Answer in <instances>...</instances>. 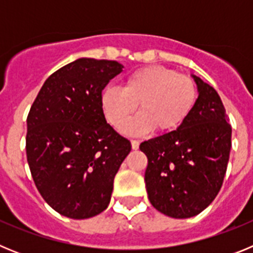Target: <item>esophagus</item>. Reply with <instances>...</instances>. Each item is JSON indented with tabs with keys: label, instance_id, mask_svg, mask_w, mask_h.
<instances>
[{
	"label": "esophagus",
	"instance_id": "obj_1",
	"mask_svg": "<svg viewBox=\"0 0 253 253\" xmlns=\"http://www.w3.org/2000/svg\"><path fill=\"white\" fill-rule=\"evenodd\" d=\"M130 143H131V148H133L134 151L139 148V142H138V140H131Z\"/></svg>",
	"mask_w": 253,
	"mask_h": 253
}]
</instances>
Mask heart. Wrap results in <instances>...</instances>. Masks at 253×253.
Here are the masks:
<instances>
[{
	"mask_svg": "<svg viewBox=\"0 0 253 253\" xmlns=\"http://www.w3.org/2000/svg\"><path fill=\"white\" fill-rule=\"evenodd\" d=\"M196 100L198 86L193 78L167 67L148 66L130 73L123 88H105L100 106L106 122L120 130L139 105L140 114L123 129L125 134L143 135L153 129L169 134L184 124Z\"/></svg>",
	"mask_w": 253,
	"mask_h": 253,
	"instance_id": "b5f03b06",
	"label": "heart"
}]
</instances>
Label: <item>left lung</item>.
Listing matches in <instances>:
<instances>
[{
	"label": "left lung",
	"instance_id": "left-lung-1",
	"mask_svg": "<svg viewBox=\"0 0 253 253\" xmlns=\"http://www.w3.org/2000/svg\"><path fill=\"white\" fill-rule=\"evenodd\" d=\"M191 77L199 95L189 118L175 131L139 146L148 158L144 181L149 202L176 219L198 215L215 199L232 147V128L218 92Z\"/></svg>",
	"mask_w": 253,
	"mask_h": 253
}]
</instances>
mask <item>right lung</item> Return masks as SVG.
Here are the masks:
<instances>
[{"instance_id":"obj_1","label":"right lung","mask_w":253,"mask_h":253,"mask_svg":"<svg viewBox=\"0 0 253 253\" xmlns=\"http://www.w3.org/2000/svg\"><path fill=\"white\" fill-rule=\"evenodd\" d=\"M123 68L115 60L78 58L49 76L28 115L33 180L67 218L87 219L106 209L114 177L131 149L100 106L102 90Z\"/></svg>"}]
</instances>
